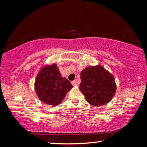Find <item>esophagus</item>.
Listing matches in <instances>:
<instances>
[{
	"mask_svg": "<svg viewBox=\"0 0 147 147\" xmlns=\"http://www.w3.org/2000/svg\"><path fill=\"white\" fill-rule=\"evenodd\" d=\"M71 83H72V84H73V85L74 86H78V83H77V81H76V80H74V81L72 82Z\"/></svg>",
	"mask_w": 147,
	"mask_h": 147,
	"instance_id": "1",
	"label": "esophagus"
}]
</instances>
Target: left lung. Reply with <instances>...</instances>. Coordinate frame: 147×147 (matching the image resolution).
<instances>
[{
    "label": "left lung",
    "mask_w": 147,
    "mask_h": 147,
    "mask_svg": "<svg viewBox=\"0 0 147 147\" xmlns=\"http://www.w3.org/2000/svg\"><path fill=\"white\" fill-rule=\"evenodd\" d=\"M80 89L87 102L93 106H103L108 103L116 91L112 74L102 66L89 67L82 71Z\"/></svg>",
    "instance_id": "1"
}]
</instances>
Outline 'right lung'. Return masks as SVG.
<instances>
[{
  "mask_svg": "<svg viewBox=\"0 0 147 147\" xmlns=\"http://www.w3.org/2000/svg\"><path fill=\"white\" fill-rule=\"evenodd\" d=\"M73 85L62 78L56 64L46 66L38 74L35 89L39 98L49 105H58L65 96Z\"/></svg>",
  "mask_w": 147,
  "mask_h": 147,
  "instance_id": "obj_1",
  "label": "right lung"
}]
</instances>
